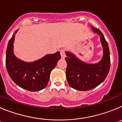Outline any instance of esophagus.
Instances as JSON below:
<instances>
[{
	"label": "esophagus",
	"instance_id": "34e87169",
	"mask_svg": "<svg viewBox=\"0 0 122 122\" xmlns=\"http://www.w3.org/2000/svg\"><path fill=\"white\" fill-rule=\"evenodd\" d=\"M60 55H61V57L62 59H64L65 57V52L63 49L62 50H60Z\"/></svg>",
	"mask_w": 122,
	"mask_h": 122
}]
</instances>
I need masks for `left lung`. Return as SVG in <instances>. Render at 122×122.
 <instances>
[{"label":"left lung","mask_w":122,"mask_h":122,"mask_svg":"<svg viewBox=\"0 0 122 122\" xmlns=\"http://www.w3.org/2000/svg\"><path fill=\"white\" fill-rule=\"evenodd\" d=\"M94 33L100 35L103 56L98 62L88 63L79 59L74 54L65 51L67 63L66 76L71 87L80 91L94 89L103 82L108 74L110 68V52L108 44L102 32L97 28L90 26Z\"/></svg>","instance_id":"1"}]
</instances>
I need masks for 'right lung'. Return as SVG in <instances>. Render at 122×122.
<instances>
[{"label": "right lung", "mask_w": 122, "mask_h": 122, "mask_svg": "<svg viewBox=\"0 0 122 122\" xmlns=\"http://www.w3.org/2000/svg\"><path fill=\"white\" fill-rule=\"evenodd\" d=\"M18 31L13 33L6 48V69L11 79L18 86L29 91H40L48 85L51 72L61 58L60 52L46 54L33 62L24 61L14 53L13 44Z\"/></svg>", "instance_id": "obj_1"}]
</instances>
